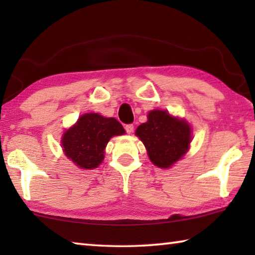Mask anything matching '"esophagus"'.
I'll use <instances>...</instances> for the list:
<instances>
[{
  "label": "esophagus",
  "mask_w": 255,
  "mask_h": 255,
  "mask_svg": "<svg viewBox=\"0 0 255 255\" xmlns=\"http://www.w3.org/2000/svg\"><path fill=\"white\" fill-rule=\"evenodd\" d=\"M125 129H126L127 133H131L133 131V125H131V124L126 125V126H125Z\"/></svg>",
  "instance_id": "esophagus-1"
}]
</instances>
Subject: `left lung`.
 I'll list each match as a JSON object with an SVG mask.
<instances>
[{
    "mask_svg": "<svg viewBox=\"0 0 255 255\" xmlns=\"http://www.w3.org/2000/svg\"><path fill=\"white\" fill-rule=\"evenodd\" d=\"M154 165L170 169L188 152L191 143V127L184 119L171 116L166 110H152L147 122L136 129Z\"/></svg>",
    "mask_w": 255,
    "mask_h": 255,
    "instance_id": "1",
    "label": "left lung"
}]
</instances>
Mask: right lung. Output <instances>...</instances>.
<instances>
[{
  "instance_id": "add662e5",
  "label": "right lung",
  "mask_w": 255,
  "mask_h": 255,
  "mask_svg": "<svg viewBox=\"0 0 255 255\" xmlns=\"http://www.w3.org/2000/svg\"><path fill=\"white\" fill-rule=\"evenodd\" d=\"M124 133L125 129L117 119L85 114L63 133L62 147L67 158L81 169H96L105 158L110 138Z\"/></svg>"
}]
</instances>
